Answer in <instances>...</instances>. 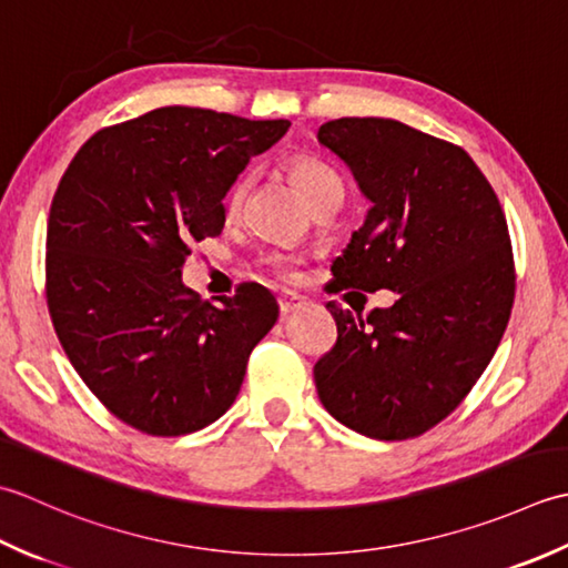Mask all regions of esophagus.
Listing matches in <instances>:
<instances>
[{
	"label": "esophagus",
	"mask_w": 568,
	"mask_h": 568,
	"mask_svg": "<svg viewBox=\"0 0 568 568\" xmlns=\"http://www.w3.org/2000/svg\"><path fill=\"white\" fill-rule=\"evenodd\" d=\"M301 306H304V296L292 294V292L280 294V311H282V316H288V314H292V311H296V308H301Z\"/></svg>",
	"instance_id": "34e87169"
}]
</instances>
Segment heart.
<instances>
[{"label": "heart", "instance_id": "b5f03b06", "mask_svg": "<svg viewBox=\"0 0 568 568\" xmlns=\"http://www.w3.org/2000/svg\"><path fill=\"white\" fill-rule=\"evenodd\" d=\"M288 173H292L294 183L301 189V193L306 195L311 205H316L323 199H331V195H341L343 199V183L338 179V173H335L328 164H323L321 159L294 156L292 164H288ZM250 183H252L250 171H242L240 176L230 183V189L225 193L227 211H237L242 201H245ZM267 267L280 276H284V280H294L296 276V264L292 257H286V254H270Z\"/></svg>", "mask_w": 568, "mask_h": 568}]
</instances>
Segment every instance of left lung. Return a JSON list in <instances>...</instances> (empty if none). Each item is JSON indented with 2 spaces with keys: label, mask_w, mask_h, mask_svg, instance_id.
Here are the masks:
<instances>
[{
  "label": "left lung",
  "mask_w": 568,
  "mask_h": 568,
  "mask_svg": "<svg viewBox=\"0 0 568 568\" xmlns=\"http://www.w3.org/2000/svg\"><path fill=\"white\" fill-rule=\"evenodd\" d=\"M318 142L351 166L373 203L335 292L389 288V308L328 301L338 341L314 367L323 407L348 429L402 442L466 399L510 321L515 262L500 201L460 146L385 118L321 124Z\"/></svg>",
  "instance_id": "8db88e82"
}]
</instances>
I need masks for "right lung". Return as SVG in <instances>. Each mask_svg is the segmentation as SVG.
Segmentation results:
<instances>
[{
	"label": "right lung",
	"instance_id": "right-lung-1",
	"mask_svg": "<svg viewBox=\"0 0 568 568\" xmlns=\"http://www.w3.org/2000/svg\"><path fill=\"white\" fill-rule=\"evenodd\" d=\"M286 130L159 108L92 134L58 183L45 233L55 335L92 395L142 434L220 419L280 316L260 284L201 304L181 270L193 242L223 233L230 183Z\"/></svg>",
	"mask_w": 568,
	"mask_h": 568
}]
</instances>
